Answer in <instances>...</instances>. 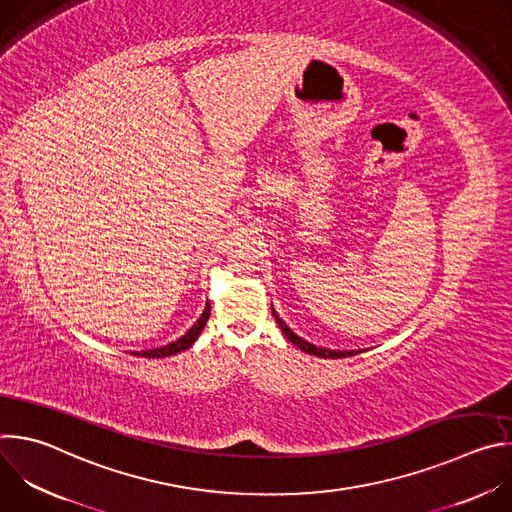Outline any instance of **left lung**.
<instances>
[{"label":"left lung","mask_w":512,"mask_h":512,"mask_svg":"<svg viewBox=\"0 0 512 512\" xmlns=\"http://www.w3.org/2000/svg\"><path fill=\"white\" fill-rule=\"evenodd\" d=\"M271 310H273V308H271ZM273 316H275V320H277L281 332L287 336V340L294 342V344H296L302 352H306V354H314V356H322V358H344V356H352V354H358V352H360V350H330V348L314 346V344L306 342L304 338H300L298 334L291 332V328H287V324L275 314V310H273Z\"/></svg>","instance_id":"obj_1"}]
</instances>
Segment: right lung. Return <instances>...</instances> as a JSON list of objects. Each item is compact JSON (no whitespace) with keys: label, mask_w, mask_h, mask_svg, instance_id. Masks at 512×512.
<instances>
[{"label":"right lung","mask_w":512,"mask_h":512,"mask_svg":"<svg viewBox=\"0 0 512 512\" xmlns=\"http://www.w3.org/2000/svg\"><path fill=\"white\" fill-rule=\"evenodd\" d=\"M208 316H210V306L206 304L202 316L196 320V324L184 336H180L178 340H174V342H170L166 346H160V348H154V350H141V352H133V354L135 356H148V358H164V356H172V354H178L182 350H188L194 344V340L200 336Z\"/></svg>","instance_id":"1"}]
</instances>
